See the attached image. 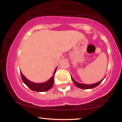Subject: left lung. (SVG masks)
Returning a JSON list of instances; mask_svg holds the SVG:
<instances>
[{
  "instance_id": "1",
  "label": "left lung",
  "mask_w": 122,
  "mask_h": 122,
  "mask_svg": "<svg viewBox=\"0 0 122 122\" xmlns=\"http://www.w3.org/2000/svg\"><path fill=\"white\" fill-rule=\"evenodd\" d=\"M105 78V77H104ZM71 79H72V81H73L74 84H75V85L76 86H77L78 88H81V89H92V88H95L96 86H98L100 83L102 82V81L104 80V79H103L102 80H100V81L96 82V83L94 84H81V83H79V82L76 81L73 79V77L71 76Z\"/></svg>"
}]
</instances>
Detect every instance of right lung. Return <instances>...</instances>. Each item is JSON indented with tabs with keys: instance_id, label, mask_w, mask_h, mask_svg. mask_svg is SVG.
<instances>
[{
	"instance_id": "right-lung-1",
	"label": "right lung",
	"mask_w": 122,
	"mask_h": 122,
	"mask_svg": "<svg viewBox=\"0 0 122 122\" xmlns=\"http://www.w3.org/2000/svg\"><path fill=\"white\" fill-rule=\"evenodd\" d=\"M56 68L54 70V73L50 79L47 80V81L44 82H41V83H35L27 79H26V77L25 76L22 72H20L21 77H22V81L27 86L31 89L32 91L36 92H46L49 91V89L53 86V84H54V74H55L57 70Z\"/></svg>"
}]
</instances>
